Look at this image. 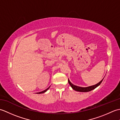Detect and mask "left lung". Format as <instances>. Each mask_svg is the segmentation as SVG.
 Masks as SVG:
<instances>
[{
    "label": "left lung",
    "instance_id": "1",
    "mask_svg": "<svg viewBox=\"0 0 120 120\" xmlns=\"http://www.w3.org/2000/svg\"><path fill=\"white\" fill-rule=\"evenodd\" d=\"M103 80V79L100 81V82H99L98 83L96 84V85H95L88 86V87H85V88L80 87V86H77L74 85L73 84H72V83L70 82V81L68 79V83H69L70 86H71V87H72L74 89V90H75V91H79V92H89V91H90L91 90H93V89L96 88V87H98V86L99 85H100V84L101 83V82H102Z\"/></svg>",
    "mask_w": 120,
    "mask_h": 120
}]
</instances>
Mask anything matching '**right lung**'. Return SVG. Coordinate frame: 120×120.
Wrapping results in <instances>:
<instances>
[{
    "mask_svg": "<svg viewBox=\"0 0 120 120\" xmlns=\"http://www.w3.org/2000/svg\"><path fill=\"white\" fill-rule=\"evenodd\" d=\"M49 87H50V86H49ZM49 87H48L47 89H46V90H44V91H42V92H38V93H37V94H41V93H43L45 92L46 91L48 90V89L49 88Z\"/></svg>",
    "mask_w": 120,
    "mask_h": 120,
    "instance_id": "1",
    "label": "right lung"
}]
</instances>
